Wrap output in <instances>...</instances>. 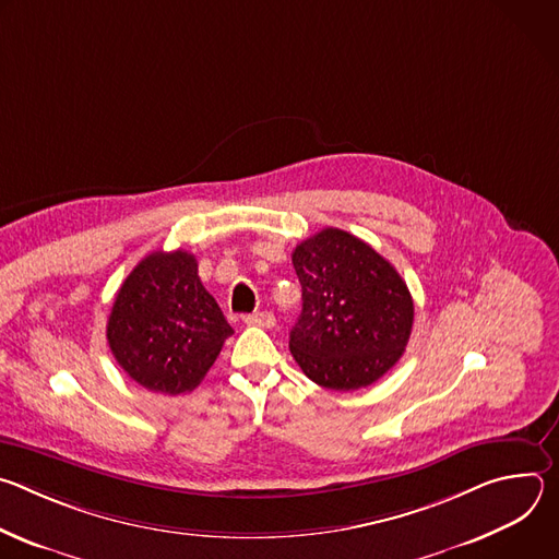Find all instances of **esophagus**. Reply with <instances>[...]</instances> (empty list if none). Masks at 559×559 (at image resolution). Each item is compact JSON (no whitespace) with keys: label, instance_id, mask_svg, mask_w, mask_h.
<instances>
[{"label":"esophagus","instance_id":"1","mask_svg":"<svg viewBox=\"0 0 559 559\" xmlns=\"http://www.w3.org/2000/svg\"><path fill=\"white\" fill-rule=\"evenodd\" d=\"M243 321H246V325L265 328V330H270V328L276 325V318H274L272 311H257V313H252V316H246Z\"/></svg>","mask_w":559,"mask_h":559}]
</instances>
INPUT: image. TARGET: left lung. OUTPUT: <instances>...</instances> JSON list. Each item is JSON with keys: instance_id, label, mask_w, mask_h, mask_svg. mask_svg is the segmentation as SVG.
<instances>
[{"instance_id": "1", "label": "left lung", "mask_w": 559, "mask_h": 559, "mask_svg": "<svg viewBox=\"0 0 559 559\" xmlns=\"http://www.w3.org/2000/svg\"><path fill=\"white\" fill-rule=\"evenodd\" d=\"M302 309L289 352L302 373L334 391L382 378L414 328V298L403 276L358 236L325 227L292 254Z\"/></svg>"}]
</instances>
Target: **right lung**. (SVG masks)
<instances>
[{
  "label": "right lung",
  "mask_w": 559,
  "mask_h": 559,
  "mask_svg": "<svg viewBox=\"0 0 559 559\" xmlns=\"http://www.w3.org/2000/svg\"><path fill=\"white\" fill-rule=\"evenodd\" d=\"M231 334L194 254L183 250L147 254L119 287L106 328L119 367L168 395L199 386Z\"/></svg>",
  "instance_id": "right-lung-1"
}]
</instances>
